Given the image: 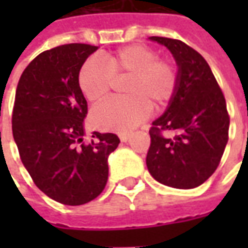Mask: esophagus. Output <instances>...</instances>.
Here are the masks:
<instances>
[{
  "instance_id": "esophagus-1",
  "label": "esophagus",
  "mask_w": 248,
  "mask_h": 248,
  "mask_svg": "<svg viewBox=\"0 0 248 248\" xmlns=\"http://www.w3.org/2000/svg\"><path fill=\"white\" fill-rule=\"evenodd\" d=\"M118 137H119V140H122V142H127V140H130V137H131V135H130L129 133H119Z\"/></svg>"
}]
</instances>
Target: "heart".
Wrapping results in <instances>:
<instances>
[{
  "instance_id": "heart-1",
  "label": "heart",
  "mask_w": 248,
  "mask_h": 248,
  "mask_svg": "<svg viewBox=\"0 0 248 248\" xmlns=\"http://www.w3.org/2000/svg\"><path fill=\"white\" fill-rule=\"evenodd\" d=\"M126 98H114L92 111L93 124L108 131H130L150 114V106L161 108L178 89V69L170 60L158 58L147 45L134 44L108 53L99 60L90 57L78 70V86L89 102L108 97L114 79H124Z\"/></svg>"
}]
</instances>
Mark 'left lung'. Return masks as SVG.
Returning a JSON list of instances; mask_svg holds the SVG:
<instances>
[{
	"label": "left lung",
	"mask_w": 248,
	"mask_h": 248,
	"mask_svg": "<svg viewBox=\"0 0 248 248\" xmlns=\"http://www.w3.org/2000/svg\"><path fill=\"white\" fill-rule=\"evenodd\" d=\"M171 51L178 65V89L163 115L153 122L146 165L154 179L175 188H194L219 166L229 140L226 99L213 71L185 42L150 37ZM165 131H174L171 139Z\"/></svg>",
	"instance_id": "left-lung-1"
}]
</instances>
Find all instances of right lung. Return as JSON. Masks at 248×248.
Segmentation results:
<instances>
[{
    "label": "right lung",
    "instance_id": "add662e5",
    "mask_svg": "<svg viewBox=\"0 0 248 248\" xmlns=\"http://www.w3.org/2000/svg\"><path fill=\"white\" fill-rule=\"evenodd\" d=\"M66 44L46 50L26 66L14 99L12 129L19 158L41 191L57 202L79 206L103 191L108 156L119 145L113 133L94 131L83 142L87 102L78 70L97 50Z\"/></svg>",
    "mask_w": 248,
    "mask_h": 248
}]
</instances>
